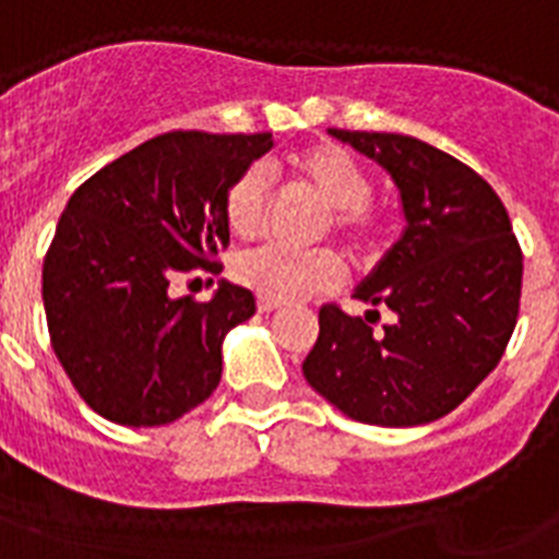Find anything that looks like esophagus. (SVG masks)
<instances>
[{
  "label": "esophagus",
  "mask_w": 559,
  "mask_h": 559,
  "mask_svg": "<svg viewBox=\"0 0 559 559\" xmlns=\"http://www.w3.org/2000/svg\"><path fill=\"white\" fill-rule=\"evenodd\" d=\"M281 304L278 301H270V298H258V312H275Z\"/></svg>",
  "instance_id": "1"
}]
</instances>
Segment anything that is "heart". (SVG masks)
<instances>
[{"mask_svg":"<svg viewBox=\"0 0 559 559\" xmlns=\"http://www.w3.org/2000/svg\"><path fill=\"white\" fill-rule=\"evenodd\" d=\"M293 178L326 204L323 233H335L349 252L369 250L381 233V215L369 204L372 178L367 167L337 144H312L287 158ZM270 207V185L258 167L238 173L224 190V222L238 238L261 233ZM236 278L261 298L287 304L330 293L341 281V266L330 250L293 252L284 247H258L243 252Z\"/></svg>","mask_w":559,"mask_h":559,"instance_id":"obj_1","label":"heart"}]
</instances>
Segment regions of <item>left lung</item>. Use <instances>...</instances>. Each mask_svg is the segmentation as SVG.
<instances>
[{
  "mask_svg": "<svg viewBox=\"0 0 559 559\" xmlns=\"http://www.w3.org/2000/svg\"><path fill=\"white\" fill-rule=\"evenodd\" d=\"M330 135L389 173L406 227L352 293L367 316L321 307L304 378L360 424H431L503 358L518 323L523 252L503 201L449 153L401 133L330 128ZM378 306L393 323L372 336Z\"/></svg>",
  "mask_w": 559,
  "mask_h": 559,
  "instance_id": "8db88e82",
  "label": "left lung"
}]
</instances>
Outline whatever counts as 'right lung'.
Here are the masks:
<instances>
[{
	"label": "right lung",
	"mask_w": 559,
	"mask_h": 559,
	"mask_svg": "<svg viewBox=\"0 0 559 559\" xmlns=\"http://www.w3.org/2000/svg\"><path fill=\"white\" fill-rule=\"evenodd\" d=\"M272 135L176 130L139 144L70 195L41 270L50 344L93 412L164 426L222 381V346L255 316L250 289L218 281L204 304L173 298L190 270L222 272L224 190Z\"/></svg>",
	"instance_id": "1"
}]
</instances>
